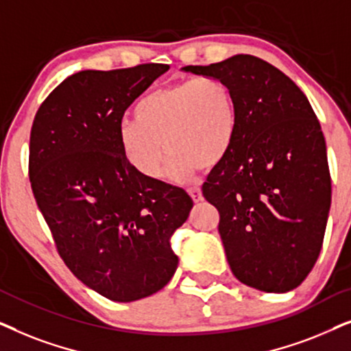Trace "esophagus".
<instances>
[{"instance_id":"esophagus-1","label":"esophagus","mask_w":351,"mask_h":351,"mask_svg":"<svg viewBox=\"0 0 351 351\" xmlns=\"http://www.w3.org/2000/svg\"><path fill=\"white\" fill-rule=\"evenodd\" d=\"M188 193H189V195H191V199H193L195 204L200 202V200L204 199L202 191H200V188H191V189L188 191Z\"/></svg>"}]
</instances>
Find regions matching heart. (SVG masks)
I'll list each match as a JSON object with an SVG mask.
<instances>
[{
  "mask_svg": "<svg viewBox=\"0 0 351 351\" xmlns=\"http://www.w3.org/2000/svg\"><path fill=\"white\" fill-rule=\"evenodd\" d=\"M239 112L231 86L200 77L157 88L134 107V121L119 128L125 160L144 178L162 176L165 149L167 178L186 183L200 168L221 163L234 144Z\"/></svg>",
  "mask_w": 351,
  "mask_h": 351,
  "instance_id": "1",
  "label": "heart"
}]
</instances>
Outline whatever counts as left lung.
Wrapping results in <instances>:
<instances>
[{
    "instance_id": "left-lung-1",
    "label": "left lung",
    "mask_w": 351,
    "mask_h": 351,
    "mask_svg": "<svg viewBox=\"0 0 351 351\" xmlns=\"http://www.w3.org/2000/svg\"><path fill=\"white\" fill-rule=\"evenodd\" d=\"M181 70L226 82L237 102L234 144L202 188L219 212L232 274L256 291H292L319 256L330 208L326 141L310 102L250 54Z\"/></svg>"
}]
</instances>
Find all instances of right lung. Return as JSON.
Wrapping results in <instances>:
<instances>
[{
  "instance_id": "obj_1",
  "label": "right lung",
  "mask_w": 351,
  "mask_h": 351,
  "mask_svg": "<svg viewBox=\"0 0 351 351\" xmlns=\"http://www.w3.org/2000/svg\"><path fill=\"white\" fill-rule=\"evenodd\" d=\"M168 69L70 75L32 125V191L59 255L86 287L114 302L167 286L178 268L170 237L194 205L186 191L133 170L119 144L125 110Z\"/></svg>"
}]
</instances>
